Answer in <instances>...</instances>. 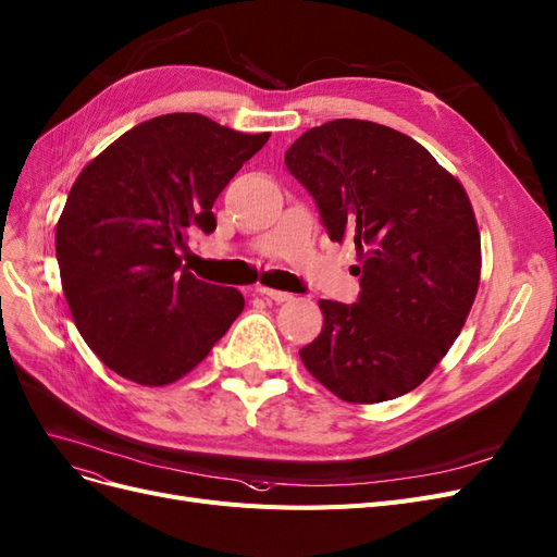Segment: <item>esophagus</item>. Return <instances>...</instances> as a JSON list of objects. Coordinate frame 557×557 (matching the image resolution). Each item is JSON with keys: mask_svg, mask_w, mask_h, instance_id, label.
<instances>
[{"mask_svg": "<svg viewBox=\"0 0 557 557\" xmlns=\"http://www.w3.org/2000/svg\"><path fill=\"white\" fill-rule=\"evenodd\" d=\"M256 293H258L260 297H264V299H270V301H276V304H283V301H290V299H293V295H290V293H283V290H274V287H264V285H260Z\"/></svg>", "mask_w": 557, "mask_h": 557, "instance_id": "obj_1", "label": "esophagus"}]
</instances>
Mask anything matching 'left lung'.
Masks as SVG:
<instances>
[{
	"instance_id": "left-lung-1",
	"label": "left lung",
	"mask_w": 557,
	"mask_h": 557,
	"mask_svg": "<svg viewBox=\"0 0 557 557\" xmlns=\"http://www.w3.org/2000/svg\"><path fill=\"white\" fill-rule=\"evenodd\" d=\"M332 242L352 239L357 304L320 299L304 367L348 403H382L424 382L461 334L482 274L463 184L406 133L363 120L309 128L285 151Z\"/></svg>"
}]
</instances>
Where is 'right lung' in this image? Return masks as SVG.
<instances>
[{"instance_id": "right-lung-1", "label": "right lung", "mask_w": 557, "mask_h": 557, "mask_svg": "<svg viewBox=\"0 0 557 557\" xmlns=\"http://www.w3.org/2000/svg\"><path fill=\"white\" fill-rule=\"evenodd\" d=\"M267 140L172 112L133 126L83 168L54 248L75 327L108 369L170 385L244 311L239 290L198 281L180 251L196 230L214 233L216 198Z\"/></svg>"}]
</instances>
